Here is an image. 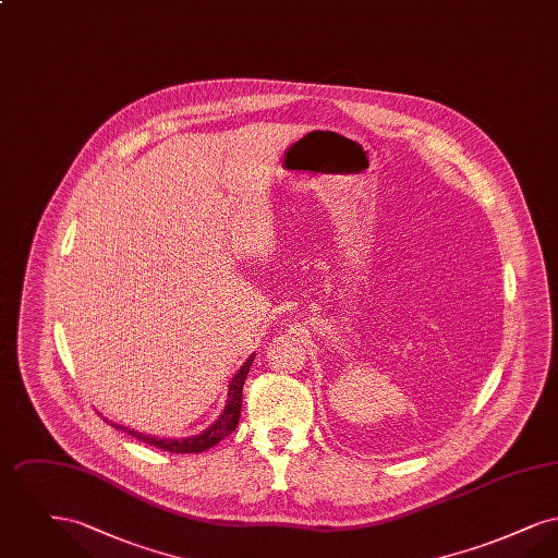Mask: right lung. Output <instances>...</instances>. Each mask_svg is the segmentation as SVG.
I'll return each mask as SVG.
<instances>
[{
	"instance_id": "1",
	"label": "right lung",
	"mask_w": 558,
	"mask_h": 558,
	"mask_svg": "<svg viewBox=\"0 0 558 558\" xmlns=\"http://www.w3.org/2000/svg\"><path fill=\"white\" fill-rule=\"evenodd\" d=\"M255 360V353L240 366V371L232 376L230 385H228V399L223 405V412L217 416V421L213 425L207 426L203 433L198 435H190V437H155V435H146L140 430H133L128 426L114 425L119 430H125L128 435H132L135 439L155 446L162 451H171V453H198V451L209 450L213 446H217L221 439H226L228 435H232V430L236 428L240 421V408H242V387L246 380V374L251 371V364ZM107 421V418H105Z\"/></svg>"
}]
</instances>
